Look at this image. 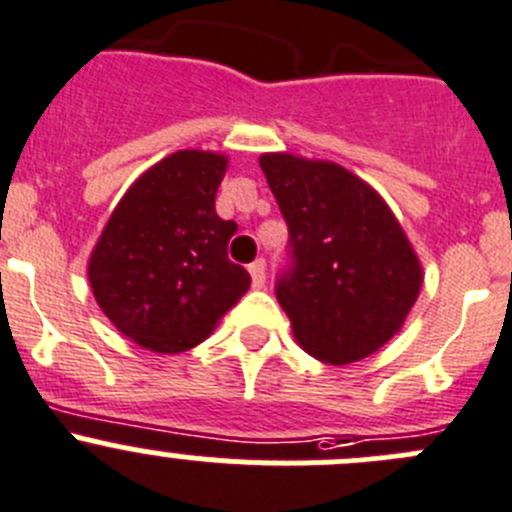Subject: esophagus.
Instances as JSON below:
<instances>
[{
    "instance_id": "1",
    "label": "esophagus",
    "mask_w": 512,
    "mask_h": 512,
    "mask_svg": "<svg viewBox=\"0 0 512 512\" xmlns=\"http://www.w3.org/2000/svg\"><path fill=\"white\" fill-rule=\"evenodd\" d=\"M250 277H252V287H255V290H262V287H265V260L252 262Z\"/></svg>"
}]
</instances>
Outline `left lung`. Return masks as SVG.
<instances>
[{"label": "left lung", "instance_id": "obj_1", "mask_svg": "<svg viewBox=\"0 0 512 512\" xmlns=\"http://www.w3.org/2000/svg\"><path fill=\"white\" fill-rule=\"evenodd\" d=\"M290 230V267L275 295L297 345L327 365L372 355L403 327L423 267L390 207L335 162L260 157Z\"/></svg>", "mask_w": 512, "mask_h": 512}]
</instances>
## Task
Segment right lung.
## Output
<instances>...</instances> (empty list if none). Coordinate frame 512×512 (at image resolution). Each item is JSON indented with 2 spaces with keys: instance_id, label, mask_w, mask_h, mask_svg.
<instances>
[{
  "instance_id": "add662e5",
  "label": "right lung",
  "mask_w": 512,
  "mask_h": 512,
  "mask_svg": "<svg viewBox=\"0 0 512 512\" xmlns=\"http://www.w3.org/2000/svg\"><path fill=\"white\" fill-rule=\"evenodd\" d=\"M227 157L180 150L124 192L87 265L94 300L122 335L152 352L200 345L250 287L227 257L237 232L215 212Z\"/></svg>"
}]
</instances>
